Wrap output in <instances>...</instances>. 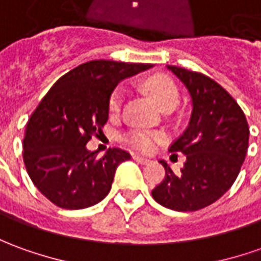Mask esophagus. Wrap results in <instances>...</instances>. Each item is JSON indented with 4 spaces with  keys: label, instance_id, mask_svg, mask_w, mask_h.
I'll use <instances>...</instances> for the list:
<instances>
[{
    "label": "esophagus",
    "instance_id": "obj_1",
    "mask_svg": "<svg viewBox=\"0 0 261 261\" xmlns=\"http://www.w3.org/2000/svg\"><path fill=\"white\" fill-rule=\"evenodd\" d=\"M133 159H134V161L140 163V164H148V163L151 161L150 159H147V157H143V155H134Z\"/></svg>",
    "mask_w": 261,
    "mask_h": 261
}]
</instances>
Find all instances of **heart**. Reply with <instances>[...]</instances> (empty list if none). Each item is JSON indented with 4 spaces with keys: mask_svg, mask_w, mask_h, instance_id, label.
Returning a JSON list of instances; mask_svg holds the SVG:
<instances>
[{
    "mask_svg": "<svg viewBox=\"0 0 261 261\" xmlns=\"http://www.w3.org/2000/svg\"><path fill=\"white\" fill-rule=\"evenodd\" d=\"M144 90L148 95L154 100V102L164 111L167 108H173L178 104L180 94L175 87L174 81L168 79L167 75H151L144 81ZM124 102V90L121 87L116 88L108 100V111L110 114L116 116L120 113ZM166 138V136L160 131H148V130H133L127 133L123 137L124 143L133 147L134 150L148 153L151 151L155 145L161 143Z\"/></svg>",
    "mask_w": 261,
    "mask_h": 261,
    "instance_id": "1",
    "label": "heart"
}]
</instances>
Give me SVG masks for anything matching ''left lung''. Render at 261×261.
Returning a JSON list of instances; mask_svg holds the SVG:
<instances>
[{"instance_id": "8db88e82", "label": "left lung", "mask_w": 261, "mask_h": 261, "mask_svg": "<svg viewBox=\"0 0 261 261\" xmlns=\"http://www.w3.org/2000/svg\"><path fill=\"white\" fill-rule=\"evenodd\" d=\"M167 68L191 98L190 123L170 147L187 160L178 174L161 160L166 177L151 194L167 208L196 212L217 201L236 181L249 148V124L240 106L214 80L175 65Z\"/></svg>"}]
</instances>
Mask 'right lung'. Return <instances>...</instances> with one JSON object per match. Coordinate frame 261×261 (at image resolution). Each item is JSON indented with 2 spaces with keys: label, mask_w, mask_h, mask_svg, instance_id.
Here are the masks:
<instances>
[{
  "label": "right lung",
  "mask_w": 261,
  "mask_h": 261,
  "mask_svg": "<svg viewBox=\"0 0 261 261\" xmlns=\"http://www.w3.org/2000/svg\"><path fill=\"white\" fill-rule=\"evenodd\" d=\"M151 67L94 60L49 88L28 120L22 155L28 175L51 203L80 210L110 193L118 164L130 154L110 148L98 159L86 144L107 123L108 100L118 83Z\"/></svg>",
  "instance_id": "1"
}]
</instances>
